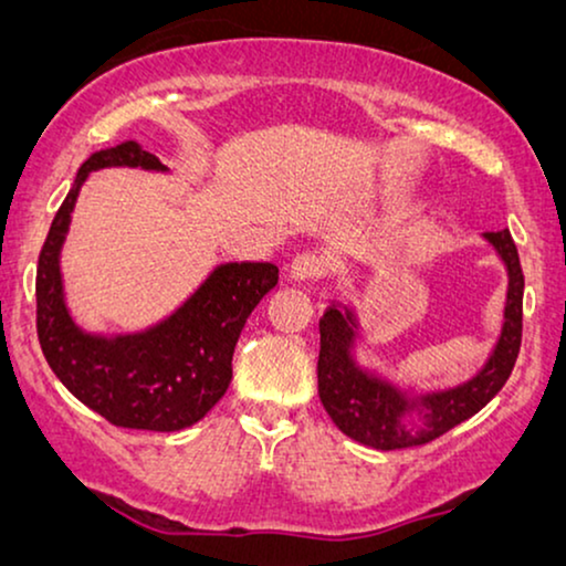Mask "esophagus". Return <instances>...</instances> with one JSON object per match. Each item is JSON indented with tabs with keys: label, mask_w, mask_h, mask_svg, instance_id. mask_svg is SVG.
I'll return each instance as SVG.
<instances>
[{
	"label": "esophagus",
	"mask_w": 566,
	"mask_h": 566,
	"mask_svg": "<svg viewBox=\"0 0 566 566\" xmlns=\"http://www.w3.org/2000/svg\"><path fill=\"white\" fill-rule=\"evenodd\" d=\"M329 268V260L324 258L322 252H301L296 254V260L291 262V275L296 277V281H316V277H322L327 273Z\"/></svg>",
	"instance_id": "34e87169"
}]
</instances>
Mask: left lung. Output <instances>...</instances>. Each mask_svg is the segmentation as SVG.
I'll use <instances>...</instances> for the list:
<instances>
[{
    "label": "left lung",
    "instance_id": "8db88e82",
    "mask_svg": "<svg viewBox=\"0 0 566 566\" xmlns=\"http://www.w3.org/2000/svg\"><path fill=\"white\" fill-rule=\"evenodd\" d=\"M486 239L497 247L510 273L505 327H502L500 343L494 347L490 363L482 368V374L471 378L469 384L459 386V389L430 394L420 401H407L394 386L384 384L381 378L363 374L355 366L350 358L353 316L347 308L345 312H339L337 306L327 308V314L319 319L322 347L316 376H319L322 405L345 436H350L363 446L378 448V451H397V448L430 443V440L440 438L443 432L490 405L494 394L507 384L523 343L525 277L510 231H486ZM412 406L429 409V428L420 433H412L398 422L400 415Z\"/></svg>",
    "mask_w": 566,
    "mask_h": 566
}]
</instances>
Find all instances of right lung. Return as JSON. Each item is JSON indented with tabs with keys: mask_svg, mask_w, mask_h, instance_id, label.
<instances>
[{
	"mask_svg": "<svg viewBox=\"0 0 566 566\" xmlns=\"http://www.w3.org/2000/svg\"><path fill=\"white\" fill-rule=\"evenodd\" d=\"M99 167L165 169L136 142L90 154L53 216L35 275V327L53 374L82 405L130 430L175 432L206 417L231 384V358L247 316L277 285L273 262H229L180 312L142 335H84L61 293L59 252L80 185Z\"/></svg>",
	"mask_w": 566,
	"mask_h": 566,
	"instance_id": "obj_1",
	"label": "right lung"
}]
</instances>
